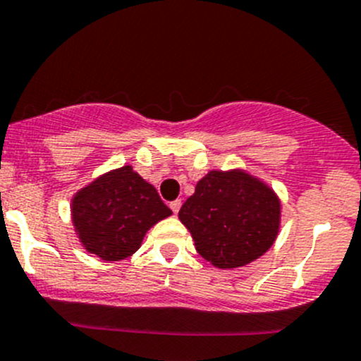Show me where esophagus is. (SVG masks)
Segmentation results:
<instances>
[{
  "label": "esophagus",
  "instance_id": "34e87169",
  "mask_svg": "<svg viewBox=\"0 0 361 361\" xmlns=\"http://www.w3.org/2000/svg\"><path fill=\"white\" fill-rule=\"evenodd\" d=\"M169 206H171V209H173V213L178 214V211H180V207H181V201H180V199H176V201L171 202Z\"/></svg>",
  "mask_w": 361,
  "mask_h": 361
}]
</instances>
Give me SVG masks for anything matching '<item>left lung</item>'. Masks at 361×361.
Listing matches in <instances>:
<instances>
[{
    "label": "left lung",
    "mask_w": 361,
    "mask_h": 361,
    "mask_svg": "<svg viewBox=\"0 0 361 361\" xmlns=\"http://www.w3.org/2000/svg\"><path fill=\"white\" fill-rule=\"evenodd\" d=\"M197 253L218 269L245 267L274 245L281 227V201L245 169H213L181 206Z\"/></svg>",
    "instance_id": "8db88e82"
}]
</instances>
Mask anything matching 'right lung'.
<instances>
[{
    "label": "right lung",
    "mask_w": 361,
    "mask_h": 361,
    "mask_svg": "<svg viewBox=\"0 0 361 361\" xmlns=\"http://www.w3.org/2000/svg\"><path fill=\"white\" fill-rule=\"evenodd\" d=\"M171 214L154 185L133 166L101 174L71 199V221L78 241L104 262L136 253L147 232Z\"/></svg>",
    "instance_id": "add662e5"
}]
</instances>
